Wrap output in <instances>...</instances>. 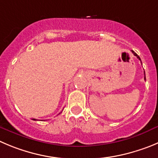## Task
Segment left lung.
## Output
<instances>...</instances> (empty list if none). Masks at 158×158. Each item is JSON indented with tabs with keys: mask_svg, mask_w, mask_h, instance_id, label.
<instances>
[{
	"mask_svg": "<svg viewBox=\"0 0 158 158\" xmlns=\"http://www.w3.org/2000/svg\"><path fill=\"white\" fill-rule=\"evenodd\" d=\"M132 52L133 53V54H134V55H135V56H136V57H137V58H138V59H139V60H140V61H141L140 57H139V56L137 55V54H136V53H135V52H134L133 51H132ZM144 75H145V72H144ZM144 79H145V80H146V77H145V76H144Z\"/></svg>",
	"mask_w": 158,
	"mask_h": 158,
	"instance_id": "1",
	"label": "left lung"
}]
</instances>
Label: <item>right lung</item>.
Here are the masks:
<instances>
[{"mask_svg":"<svg viewBox=\"0 0 158 158\" xmlns=\"http://www.w3.org/2000/svg\"><path fill=\"white\" fill-rule=\"evenodd\" d=\"M32 120H36V119H35V118H33V119H32Z\"/></svg>","mask_w":158,"mask_h":158,"instance_id":"1","label":"right lung"}]
</instances>
